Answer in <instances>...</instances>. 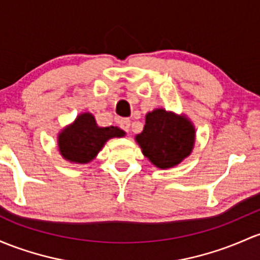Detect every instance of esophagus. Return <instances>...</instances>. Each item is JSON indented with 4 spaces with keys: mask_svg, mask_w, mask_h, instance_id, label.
<instances>
[{
    "mask_svg": "<svg viewBox=\"0 0 260 260\" xmlns=\"http://www.w3.org/2000/svg\"><path fill=\"white\" fill-rule=\"evenodd\" d=\"M130 120L129 119H126V118H124V119H121L119 121V124H120V127H121L122 130L124 131H129V129H130Z\"/></svg>",
    "mask_w": 260,
    "mask_h": 260,
    "instance_id": "1",
    "label": "esophagus"
}]
</instances>
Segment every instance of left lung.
Here are the masks:
<instances>
[{
  "mask_svg": "<svg viewBox=\"0 0 260 260\" xmlns=\"http://www.w3.org/2000/svg\"><path fill=\"white\" fill-rule=\"evenodd\" d=\"M135 139L142 153L156 167L170 169L191 153L194 127L185 116L156 109L147 114L144 130Z\"/></svg>",
  "mask_w": 260,
  "mask_h": 260,
  "instance_id": "1",
  "label": "left lung"
}]
</instances>
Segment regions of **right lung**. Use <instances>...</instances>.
Listing matches in <instances>:
<instances>
[{
	"label": "right lung",
	"instance_id": "1",
	"mask_svg": "<svg viewBox=\"0 0 260 260\" xmlns=\"http://www.w3.org/2000/svg\"><path fill=\"white\" fill-rule=\"evenodd\" d=\"M125 133L116 126L99 127L91 114L78 116L58 136L60 155L71 162L86 164L93 160L111 138H121Z\"/></svg>",
	"mask_w": 260,
	"mask_h": 260
}]
</instances>
